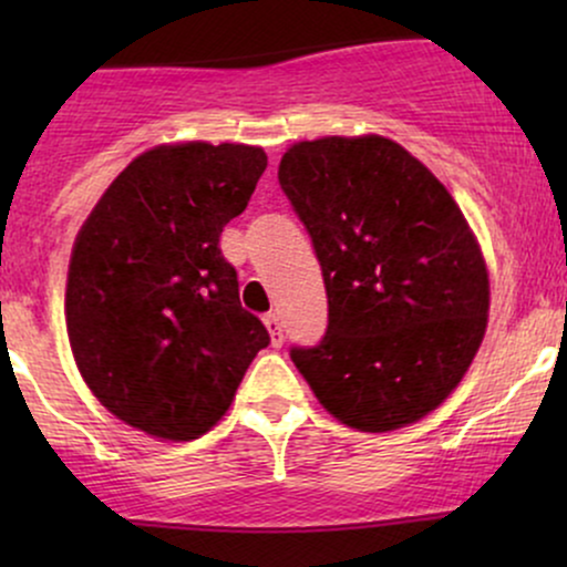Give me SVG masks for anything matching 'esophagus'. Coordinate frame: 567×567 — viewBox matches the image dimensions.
<instances>
[{
	"label": "esophagus",
	"mask_w": 567,
	"mask_h": 567,
	"mask_svg": "<svg viewBox=\"0 0 567 567\" xmlns=\"http://www.w3.org/2000/svg\"><path fill=\"white\" fill-rule=\"evenodd\" d=\"M264 324H266V330H269L271 343H275V347H279V343H282V322H279V315H275V311H269V315L264 317Z\"/></svg>",
	"instance_id": "1"
}]
</instances>
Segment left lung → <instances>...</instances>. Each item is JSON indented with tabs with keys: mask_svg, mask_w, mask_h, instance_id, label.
<instances>
[{
	"mask_svg": "<svg viewBox=\"0 0 567 567\" xmlns=\"http://www.w3.org/2000/svg\"><path fill=\"white\" fill-rule=\"evenodd\" d=\"M277 175L328 290V330L290 349L296 368L351 429L424 419L464 379L487 324L491 282L464 213L383 135L292 143Z\"/></svg>",
	"mask_w": 567,
	"mask_h": 567,
	"instance_id": "8db88e82",
	"label": "left lung"
}]
</instances>
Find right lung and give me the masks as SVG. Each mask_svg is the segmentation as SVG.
<instances>
[{
  "instance_id": "add662e5",
  "label": "right lung",
  "mask_w": 567,
  "mask_h": 567,
  "mask_svg": "<svg viewBox=\"0 0 567 567\" xmlns=\"http://www.w3.org/2000/svg\"><path fill=\"white\" fill-rule=\"evenodd\" d=\"M264 171V148L245 143L148 148L76 234L66 282L76 368L103 408L152 437L188 442L216 426L269 347L218 245Z\"/></svg>"
}]
</instances>
